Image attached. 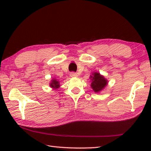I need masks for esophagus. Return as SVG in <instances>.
<instances>
[{
    "instance_id": "esophagus-1",
    "label": "esophagus",
    "mask_w": 151,
    "mask_h": 151,
    "mask_svg": "<svg viewBox=\"0 0 151 151\" xmlns=\"http://www.w3.org/2000/svg\"><path fill=\"white\" fill-rule=\"evenodd\" d=\"M70 77H77L78 76V75H77V73H75V72H72V73H70Z\"/></svg>"
}]
</instances>
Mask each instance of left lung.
Segmentation results:
<instances>
[{"mask_svg":"<svg viewBox=\"0 0 151 151\" xmlns=\"http://www.w3.org/2000/svg\"><path fill=\"white\" fill-rule=\"evenodd\" d=\"M91 87L95 93H99L108 84V81L99 73H93L90 76Z\"/></svg>","mask_w":151,"mask_h":151,"instance_id":"left-lung-1","label":"left lung"}]
</instances>
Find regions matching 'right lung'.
<instances>
[{
  "label": "right lung",
  "mask_w": 151,
  "mask_h": 151,
  "mask_svg": "<svg viewBox=\"0 0 151 151\" xmlns=\"http://www.w3.org/2000/svg\"><path fill=\"white\" fill-rule=\"evenodd\" d=\"M50 86L52 88L54 89H56L58 88H60V82L57 81L56 79L54 78L52 79V81H51V82L50 83Z\"/></svg>",
  "instance_id": "add662e5"
}]
</instances>
